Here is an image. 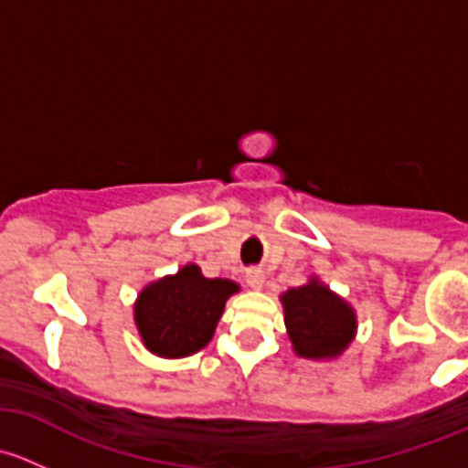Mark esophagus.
I'll return each instance as SVG.
<instances>
[{
	"instance_id": "1",
	"label": "esophagus",
	"mask_w": 468,
	"mask_h": 468,
	"mask_svg": "<svg viewBox=\"0 0 468 468\" xmlns=\"http://www.w3.org/2000/svg\"><path fill=\"white\" fill-rule=\"evenodd\" d=\"M244 278H247L249 287H253V290H258V287H262L264 276H262L261 269H249V271L244 273Z\"/></svg>"
}]
</instances>
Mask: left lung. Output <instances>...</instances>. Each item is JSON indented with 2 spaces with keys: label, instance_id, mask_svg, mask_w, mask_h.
Masks as SVG:
<instances>
[{
  "label": "left lung",
  "instance_id": "left-lung-1",
  "mask_svg": "<svg viewBox=\"0 0 468 468\" xmlns=\"http://www.w3.org/2000/svg\"><path fill=\"white\" fill-rule=\"evenodd\" d=\"M285 325L301 357H335L348 346L356 333V314L317 281L282 294Z\"/></svg>",
  "mask_w": 468,
  "mask_h": 468
}]
</instances>
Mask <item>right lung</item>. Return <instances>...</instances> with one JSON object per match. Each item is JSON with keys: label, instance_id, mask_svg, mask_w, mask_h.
<instances>
[{"label": "right lung", "instance_id": "obj_1", "mask_svg": "<svg viewBox=\"0 0 468 468\" xmlns=\"http://www.w3.org/2000/svg\"><path fill=\"white\" fill-rule=\"evenodd\" d=\"M239 287L226 278H204L197 264L146 285L135 303L144 346L163 357H186L210 342L226 299Z\"/></svg>", "mask_w": 468, "mask_h": 468}]
</instances>
